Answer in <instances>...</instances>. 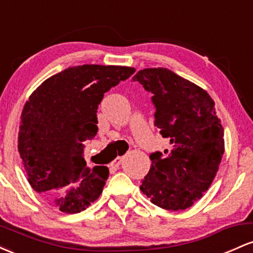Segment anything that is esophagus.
I'll return each mask as SVG.
<instances>
[{
  "instance_id": "34e87169",
  "label": "esophagus",
  "mask_w": 253,
  "mask_h": 253,
  "mask_svg": "<svg viewBox=\"0 0 253 253\" xmlns=\"http://www.w3.org/2000/svg\"><path fill=\"white\" fill-rule=\"evenodd\" d=\"M124 158L125 157H117V158L112 162V164H110V168H113V169H118V168L121 165V163L124 162Z\"/></svg>"
}]
</instances>
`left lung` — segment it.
<instances>
[{
  "instance_id": "8db88e82",
  "label": "left lung",
  "mask_w": 253,
  "mask_h": 253,
  "mask_svg": "<svg viewBox=\"0 0 253 253\" xmlns=\"http://www.w3.org/2000/svg\"><path fill=\"white\" fill-rule=\"evenodd\" d=\"M133 81L153 95L155 126L170 140L164 153L150 155L140 190L163 210H187L208 190L225 152L215 104L206 90L169 69H144Z\"/></svg>"
}]
</instances>
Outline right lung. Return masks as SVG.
I'll return each instance as SVG.
<instances>
[{"instance_id": "add662e5", "label": "right lung", "mask_w": 253, "mask_h": 253, "mask_svg": "<svg viewBox=\"0 0 253 253\" xmlns=\"http://www.w3.org/2000/svg\"><path fill=\"white\" fill-rule=\"evenodd\" d=\"M134 71L128 66H72L47 78L26 102L17 149L28 182L63 213H80L102 193L109 170L86 167L84 141L96 135L104 92Z\"/></svg>"}]
</instances>
